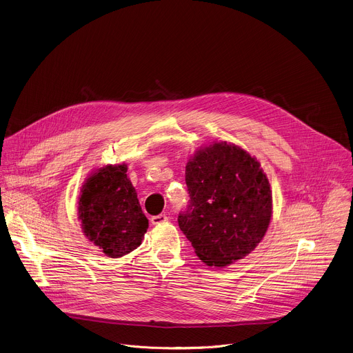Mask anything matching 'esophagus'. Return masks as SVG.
Returning <instances> with one entry per match:
<instances>
[{
	"mask_svg": "<svg viewBox=\"0 0 353 353\" xmlns=\"http://www.w3.org/2000/svg\"><path fill=\"white\" fill-rule=\"evenodd\" d=\"M151 223L152 225H161V223H165L168 221V216L165 214H159V215H154L151 216Z\"/></svg>",
	"mask_w": 353,
	"mask_h": 353,
	"instance_id": "1",
	"label": "esophagus"
}]
</instances>
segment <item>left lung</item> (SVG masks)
<instances>
[{"label":"left lung","mask_w":353,"mask_h":353,"mask_svg":"<svg viewBox=\"0 0 353 353\" xmlns=\"http://www.w3.org/2000/svg\"><path fill=\"white\" fill-rule=\"evenodd\" d=\"M190 202L179 226L198 258L225 268L262 241L273 215V195L259 161L241 147L212 141L185 166Z\"/></svg>","instance_id":"1"}]
</instances>
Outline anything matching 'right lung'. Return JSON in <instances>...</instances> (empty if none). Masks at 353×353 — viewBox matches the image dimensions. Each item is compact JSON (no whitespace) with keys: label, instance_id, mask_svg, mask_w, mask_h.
Here are the masks:
<instances>
[{"label":"right lung","instance_id":"add662e5","mask_svg":"<svg viewBox=\"0 0 353 353\" xmlns=\"http://www.w3.org/2000/svg\"><path fill=\"white\" fill-rule=\"evenodd\" d=\"M127 169L121 163L94 170L81 185L77 202L84 236L109 258L137 250L148 228Z\"/></svg>","mask_w":353,"mask_h":353}]
</instances>
